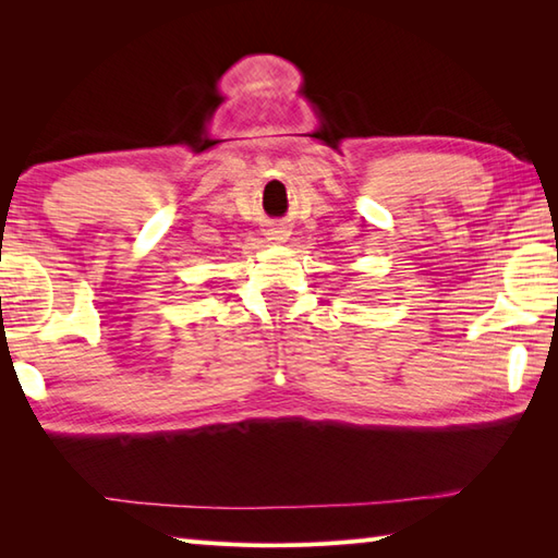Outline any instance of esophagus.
Here are the masks:
<instances>
[{
  "mask_svg": "<svg viewBox=\"0 0 558 558\" xmlns=\"http://www.w3.org/2000/svg\"><path fill=\"white\" fill-rule=\"evenodd\" d=\"M268 234H270L272 242H286L288 240V232L286 230H270Z\"/></svg>",
  "mask_w": 558,
  "mask_h": 558,
  "instance_id": "34e87169",
  "label": "esophagus"
}]
</instances>
